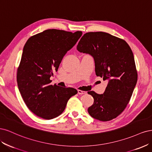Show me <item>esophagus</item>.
Listing matches in <instances>:
<instances>
[{"label": "esophagus", "mask_w": 152, "mask_h": 152, "mask_svg": "<svg viewBox=\"0 0 152 152\" xmlns=\"http://www.w3.org/2000/svg\"><path fill=\"white\" fill-rule=\"evenodd\" d=\"M77 93H78V94L83 95V94H85L86 92V91H81V90H77Z\"/></svg>", "instance_id": "1"}]
</instances>
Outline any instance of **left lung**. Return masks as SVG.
<instances>
[{
    "instance_id": "obj_1",
    "label": "left lung",
    "mask_w": 152,
    "mask_h": 152,
    "mask_svg": "<svg viewBox=\"0 0 152 152\" xmlns=\"http://www.w3.org/2000/svg\"><path fill=\"white\" fill-rule=\"evenodd\" d=\"M77 50L94 58L97 76L108 81L103 94L88 91L94 99L88 112L94 119L108 121L122 113L138 80L133 52L124 40L105 32L85 33Z\"/></svg>"
}]
</instances>
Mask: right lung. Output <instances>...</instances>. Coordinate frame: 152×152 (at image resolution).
<instances>
[{"label":"right lung","mask_w":152,"mask_h":152,"mask_svg":"<svg viewBox=\"0 0 152 152\" xmlns=\"http://www.w3.org/2000/svg\"><path fill=\"white\" fill-rule=\"evenodd\" d=\"M82 34L50 29L32 36L24 45L18 69V86L28 108L37 116L45 119L57 117L77 93L72 88L50 85V78Z\"/></svg>","instance_id":"right-lung-1"}]
</instances>
